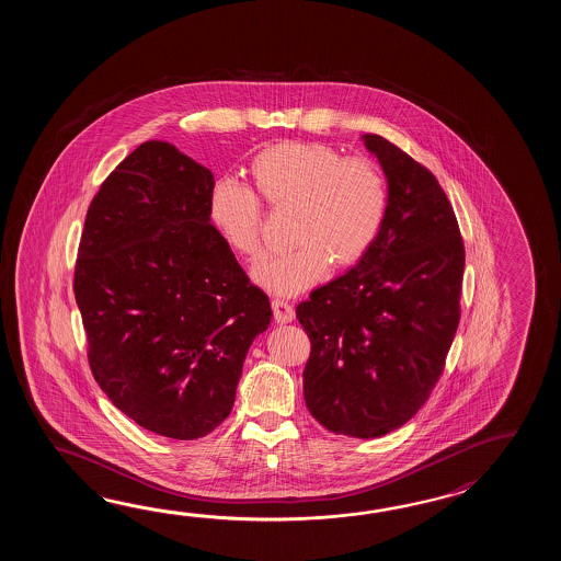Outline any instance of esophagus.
I'll use <instances>...</instances> for the list:
<instances>
[{"instance_id":"obj_1","label":"esophagus","mask_w":561,"mask_h":561,"mask_svg":"<svg viewBox=\"0 0 561 561\" xmlns=\"http://www.w3.org/2000/svg\"><path fill=\"white\" fill-rule=\"evenodd\" d=\"M273 312H275L276 322H290L295 319V309L290 302H286L283 298L273 300Z\"/></svg>"}]
</instances>
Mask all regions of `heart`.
<instances>
[{
  "instance_id": "obj_1",
  "label": "heart",
  "mask_w": 561,
  "mask_h": 561,
  "mask_svg": "<svg viewBox=\"0 0 561 561\" xmlns=\"http://www.w3.org/2000/svg\"><path fill=\"white\" fill-rule=\"evenodd\" d=\"M249 176L254 192L234 180H216L208 216L230 251L254 261L263 251L257 198L275 210L295 208V247L254 266L256 283L273 293L298 295L319 283L331 264H357L381 234L389 184L370 158H343L327 144L280 142L252 158Z\"/></svg>"
}]
</instances>
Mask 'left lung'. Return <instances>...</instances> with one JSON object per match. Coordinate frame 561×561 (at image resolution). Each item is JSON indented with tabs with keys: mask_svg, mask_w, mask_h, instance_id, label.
Segmentation results:
<instances>
[{
	"mask_svg": "<svg viewBox=\"0 0 561 561\" xmlns=\"http://www.w3.org/2000/svg\"><path fill=\"white\" fill-rule=\"evenodd\" d=\"M389 184L379 239L357 266L310 293L305 403L322 427L381 437L430 399L459 327L466 249L437 179L377 134L363 136Z\"/></svg>",
	"mask_w": 561,
	"mask_h": 561,
	"instance_id": "1",
	"label": "left lung"
}]
</instances>
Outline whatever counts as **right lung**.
<instances>
[{"instance_id": "1", "label": "right lung", "mask_w": 561, "mask_h": 561, "mask_svg": "<svg viewBox=\"0 0 561 561\" xmlns=\"http://www.w3.org/2000/svg\"><path fill=\"white\" fill-rule=\"evenodd\" d=\"M213 186L172 144H140L90 204L73 273L100 389L180 442L230 415L244 357L273 317L210 222Z\"/></svg>"}]
</instances>
